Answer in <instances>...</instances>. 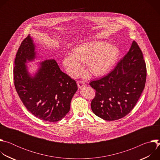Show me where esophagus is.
<instances>
[{
  "instance_id": "1",
  "label": "esophagus",
  "mask_w": 160,
  "mask_h": 160,
  "mask_svg": "<svg viewBox=\"0 0 160 160\" xmlns=\"http://www.w3.org/2000/svg\"><path fill=\"white\" fill-rule=\"evenodd\" d=\"M77 84H78V86L79 88H81L83 86L85 85V83L84 81H82V80H80V81H78L77 82Z\"/></svg>"
}]
</instances>
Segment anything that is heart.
I'll return each mask as SVG.
<instances>
[{
    "mask_svg": "<svg viewBox=\"0 0 160 160\" xmlns=\"http://www.w3.org/2000/svg\"><path fill=\"white\" fill-rule=\"evenodd\" d=\"M120 55L118 46L107 42L96 40L81 43L72 49L62 59L67 73L77 77L83 70L81 62H85L88 71L94 76L108 73L116 63Z\"/></svg>",
    "mask_w": 160,
    "mask_h": 160,
    "instance_id": "1",
    "label": "heart"
}]
</instances>
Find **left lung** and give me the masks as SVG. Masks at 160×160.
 Segmentation results:
<instances>
[{"instance_id":"8db88e82","label":"left lung","mask_w":160,"mask_h":160,"mask_svg":"<svg viewBox=\"0 0 160 160\" xmlns=\"http://www.w3.org/2000/svg\"><path fill=\"white\" fill-rule=\"evenodd\" d=\"M146 75L143 54L138 43L133 41L115 69L89 83L96 90L90 104L93 112L107 121L119 120L127 115L141 96Z\"/></svg>"}]
</instances>
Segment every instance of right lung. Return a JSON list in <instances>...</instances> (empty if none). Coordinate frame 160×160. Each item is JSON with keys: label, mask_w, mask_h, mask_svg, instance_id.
Wrapping results in <instances>:
<instances>
[{"label": "right lung", "mask_w": 160, "mask_h": 160, "mask_svg": "<svg viewBox=\"0 0 160 160\" xmlns=\"http://www.w3.org/2000/svg\"><path fill=\"white\" fill-rule=\"evenodd\" d=\"M35 56V45L28 35L22 41L14 60L15 88L33 115L44 121L56 122L69 112L77 85L75 80L61 71L54 59L42 62L38 72L32 77L25 63L33 60Z\"/></svg>", "instance_id": "add662e5"}]
</instances>
